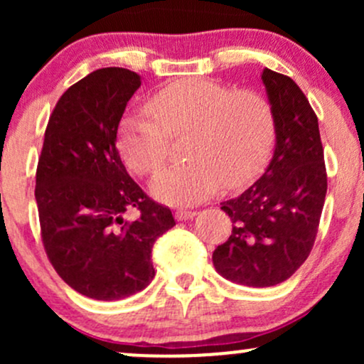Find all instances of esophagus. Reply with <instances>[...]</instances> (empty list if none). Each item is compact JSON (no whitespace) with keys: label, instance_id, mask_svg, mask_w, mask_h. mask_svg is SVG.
Returning a JSON list of instances; mask_svg holds the SVG:
<instances>
[{"label":"esophagus","instance_id":"34e87169","mask_svg":"<svg viewBox=\"0 0 364 364\" xmlns=\"http://www.w3.org/2000/svg\"><path fill=\"white\" fill-rule=\"evenodd\" d=\"M195 215H196V210H190V208H178V210L174 212V217H176L178 220H188Z\"/></svg>","mask_w":364,"mask_h":364}]
</instances>
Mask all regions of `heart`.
Here are the masks:
<instances>
[{"label": "heart", "mask_w": 364, "mask_h": 364, "mask_svg": "<svg viewBox=\"0 0 364 364\" xmlns=\"http://www.w3.org/2000/svg\"><path fill=\"white\" fill-rule=\"evenodd\" d=\"M145 109L149 114L129 112L119 124V152L133 173L156 174L169 159V139L188 133L186 164L164 169L150 186L161 202L195 203L220 185H248L272 150L274 109L258 90L185 78L157 90Z\"/></svg>", "instance_id": "heart-1"}]
</instances>
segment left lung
I'll use <instances>...</instances> for the list:
<instances>
[{"label":"left lung","mask_w":364,"mask_h":364,"mask_svg":"<svg viewBox=\"0 0 364 364\" xmlns=\"http://www.w3.org/2000/svg\"><path fill=\"white\" fill-rule=\"evenodd\" d=\"M262 80L275 116V152L257 183L220 203L232 232L215 248V270L229 281L269 287L289 279L310 255L327 195L318 118L287 75Z\"/></svg>","instance_id":"left-lung-1"}]
</instances>
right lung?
I'll list each match as a JSON object with an SVG mask.
<instances>
[{"mask_svg":"<svg viewBox=\"0 0 364 364\" xmlns=\"http://www.w3.org/2000/svg\"><path fill=\"white\" fill-rule=\"evenodd\" d=\"M140 77L101 68L73 83L49 116L36 171L41 237L58 275L87 298L116 301L156 275L152 246L176 225L171 208L129 178L116 135ZM127 210L139 217L127 221Z\"/></svg>","mask_w":364,"mask_h":364,"instance_id":"add662e5","label":"right lung"}]
</instances>
